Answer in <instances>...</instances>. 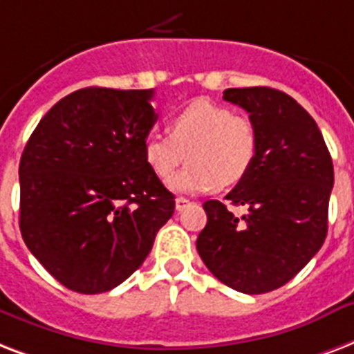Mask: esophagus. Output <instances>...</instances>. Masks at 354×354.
I'll use <instances>...</instances> for the list:
<instances>
[{
  "label": "esophagus",
  "instance_id": "1",
  "mask_svg": "<svg viewBox=\"0 0 354 354\" xmlns=\"http://www.w3.org/2000/svg\"><path fill=\"white\" fill-rule=\"evenodd\" d=\"M190 205H192V203L188 201L186 197H177V199H175V208H177L179 212H183V210L190 207Z\"/></svg>",
  "mask_w": 354,
  "mask_h": 354
}]
</instances>
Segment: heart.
<instances>
[{
  "instance_id": "1",
  "label": "heart",
  "mask_w": 354,
  "mask_h": 354,
  "mask_svg": "<svg viewBox=\"0 0 354 354\" xmlns=\"http://www.w3.org/2000/svg\"><path fill=\"white\" fill-rule=\"evenodd\" d=\"M168 129L169 134H147L144 158L153 174L166 180L188 153L190 166L171 180L175 190L207 192L216 185H236L259 153L253 122L214 101H192L169 118Z\"/></svg>"
}]
</instances>
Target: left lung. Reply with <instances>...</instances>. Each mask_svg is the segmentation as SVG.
Returning a JSON list of instances; mask_svg holds the SVG:
<instances>
[{
  "label": "left lung",
  "instance_id": "1",
  "mask_svg": "<svg viewBox=\"0 0 354 354\" xmlns=\"http://www.w3.org/2000/svg\"><path fill=\"white\" fill-rule=\"evenodd\" d=\"M223 100L249 112L259 153L225 196L248 212L236 218L225 203H205L197 253L229 288L266 294L292 281L325 242L333 158L314 118L281 90L227 88Z\"/></svg>",
  "mask_w": 354,
  "mask_h": 354
}]
</instances>
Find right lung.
I'll use <instances>...</instances> for the list:
<instances>
[{
    "label": "right lung",
    "mask_w": 354,
    "mask_h": 354,
    "mask_svg": "<svg viewBox=\"0 0 354 354\" xmlns=\"http://www.w3.org/2000/svg\"><path fill=\"white\" fill-rule=\"evenodd\" d=\"M153 95V88L75 90L49 109L21 153V236L73 292L122 284L174 216L175 196L144 158L157 122Z\"/></svg>",
    "instance_id": "add662e5"
}]
</instances>
